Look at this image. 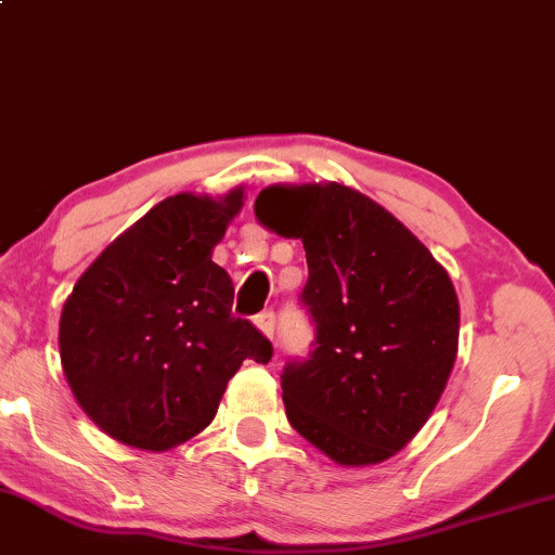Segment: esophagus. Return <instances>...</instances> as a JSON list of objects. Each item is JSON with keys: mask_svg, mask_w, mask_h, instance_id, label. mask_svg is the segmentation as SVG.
Instances as JSON below:
<instances>
[{"mask_svg": "<svg viewBox=\"0 0 555 555\" xmlns=\"http://www.w3.org/2000/svg\"><path fill=\"white\" fill-rule=\"evenodd\" d=\"M254 325L264 338L272 340V335H275V314L272 311H261V314L254 317Z\"/></svg>", "mask_w": 555, "mask_h": 555, "instance_id": "1", "label": "esophagus"}]
</instances>
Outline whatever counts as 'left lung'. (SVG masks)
I'll return each mask as SVG.
<instances>
[{"label":"left lung","mask_w":555,"mask_h":555,"mask_svg":"<svg viewBox=\"0 0 555 555\" xmlns=\"http://www.w3.org/2000/svg\"><path fill=\"white\" fill-rule=\"evenodd\" d=\"M254 215L307 251L301 296L317 340L280 377L288 422L340 466L396 456L456 361L459 296L446 267L398 217L335 180L267 185Z\"/></svg>","instance_id":"obj_1"}]
</instances>
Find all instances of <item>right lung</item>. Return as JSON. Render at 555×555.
<instances>
[{
  "mask_svg": "<svg viewBox=\"0 0 555 555\" xmlns=\"http://www.w3.org/2000/svg\"><path fill=\"white\" fill-rule=\"evenodd\" d=\"M176 194L152 207L93 259L60 317V359L78 406L117 443L176 448L215 420L244 359L272 346L230 314L233 283L211 251L241 207Z\"/></svg>",
  "mask_w": 555,
  "mask_h": 555,
  "instance_id": "obj_1",
  "label": "right lung"
}]
</instances>
